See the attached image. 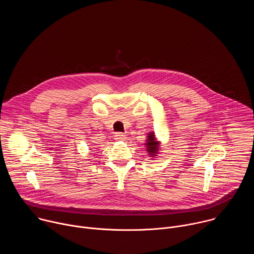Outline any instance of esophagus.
Wrapping results in <instances>:
<instances>
[{
	"instance_id": "esophagus-1",
	"label": "esophagus",
	"mask_w": 254,
	"mask_h": 254,
	"mask_svg": "<svg viewBox=\"0 0 254 254\" xmlns=\"http://www.w3.org/2000/svg\"><path fill=\"white\" fill-rule=\"evenodd\" d=\"M115 138L117 140H125L126 134L123 133V132H117V133H115Z\"/></svg>"
}]
</instances>
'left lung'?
<instances>
[{"label": "left lung", "instance_id": "1", "mask_svg": "<svg viewBox=\"0 0 254 254\" xmlns=\"http://www.w3.org/2000/svg\"><path fill=\"white\" fill-rule=\"evenodd\" d=\"M146 148H147V152L149 153V155L151 157H156L157 154H159L160 142L156 139L155 133L153 131H151L148 134V138H147V142H146Z\"/></svg>", "mask_w": 254, "mask_h": 254}]
</instances>
